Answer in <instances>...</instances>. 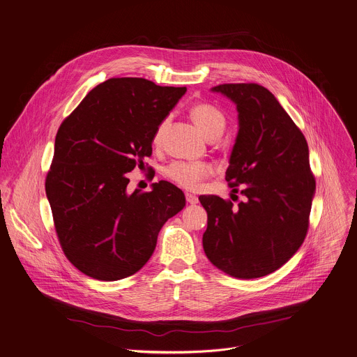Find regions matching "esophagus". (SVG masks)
<instances>
[{"label":"esophagus","mask_w":357,"mask_h":357,"mask_svg":"<svg viewBox=\"0 0 357 357\" xmlns=\"http://www.w3.org/2000/svg\"><path fill=\"white\" fill-rule=\"evenodd\" d=\"M185 197H186V202L190 203V204H196V203L199 202L197 196H195V195H192V193H185Z\"/></svg>","instance_id":"34e87169"}]
</instances>
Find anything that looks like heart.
Here are the masks:
<instances>
[{
    "label": "heart",
    "instance_id": "obj_1",
    "mask_svg": "<svg viewBox=\"0 0 357 357\" xmlns=\"http://www.w3.org/2000/svg\"><path fill=\"white\" fill-rule=\"evenodd\" d=\"M190 116L208 140H217L221 137L227 128V117L224 112L213 103L199 102L190 107ZM168 126V119H164L157 126L153 144L160 147L164 140V135ZM213 168L207 162H190V161H174L164 169V175L185 189H196L203 179L210 176Z\"/></svg>",
    "mask_w": 357,
    "mask_h": 357
}]
</instances>
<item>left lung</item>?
<instances>
[{
	"label": "left lung",
	"instance_id": "8db88e82",
	"mask_svg": "<svg viewBox=\"0 0 357 357\" xmlns=\"http://www.w3.org/2000/svg\"><path fill=\"white\" fill-rule=\"evenodd\" d=\"M213 91L238 110L240 130L225 181L236 193L241 185L244 200L234 206L214 195L199 196L207 211L203 250L232 278H262L297 252L308 231L315 178L307 140L265 86L221 84Z\"/></svg>",
	"mask_w": 357,
	"mask_h": 357
}]
</instances>
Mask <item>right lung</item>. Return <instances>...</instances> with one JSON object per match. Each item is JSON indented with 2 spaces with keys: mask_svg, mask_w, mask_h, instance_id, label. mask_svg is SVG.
Here are the masks:
<instances>
[{
  "mask_svg": "<svg viewBox=\"0 0 357 357\" xmlns=\"http://www.w3.org/2000/svg\"><path fill=\"white\" fill-rule=\"evenodd\" d=\"M185 92L109 78L60 125L45 186L61 250L84 275L103 282L135 275L162 225L183 208V192L167 181L129 193L128 172L151 155L157 126Z\"/></svg>",
  "mask_w": 357,
  "mask_h": 357,
  "instance_id": "add662e5",
  "label": "right lung"
}]
</instances>
